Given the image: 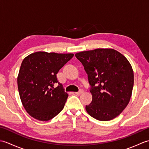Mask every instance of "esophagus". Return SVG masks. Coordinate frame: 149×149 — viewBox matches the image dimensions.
Wrapping results in <instances>:
<instances>
[{
  "label": "esophagus",
  "mask_w": 149,
  "mask_h": 149,
  "mask_svg": "<svg viewBox=\"0 0 149 149\" xmlns=\"http://www.w3.org/2000/svg\"><path fill=\"white\" fill-rule=\"evenodd\" d=\"M83 90H80L79 91H78V92H75V94H78V95H80V94H81V93H83Z\"/></svg>",
  "instance_id": "34e87169"
}]
</instances>
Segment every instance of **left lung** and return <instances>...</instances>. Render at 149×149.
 <instances>
[{
    "label": "left lung",
    "instance_id": "left-lung-1",
    "mask_svg": "<svg viewBox=\"0 0 149 149\" xmlns=\"http://www.w3.org/2000/svg\"><path fill=\"white\" fill-rule=\"evenodd\" d=\"M88 74L92 101L89 115L100 121L118 116L127 107L134 85V73L127 58L112 49H97L75 54Z\"/></svg>",
    "mask_w": 149,
    "mask_h": 149
}]
</instances>
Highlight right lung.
I'll return each mask as SVG.
<instances>
[{"mask_svg": "<svg viewBox=\"0 0 149 149\" xmlns=\"http://www.w3.org/2000/svg\"><path fill=\"white\" fill-rule=\"evenodd\" d=\"M73 56V54L36 52L24 59L18 88L25 109L34 118L48 121L63 109L68 95L56 74Z\"/></svg>", "mask_w": 149, "mask_h": 149, "instance_id": "obj_1", "label": "right lung"}]
</instances>
